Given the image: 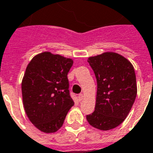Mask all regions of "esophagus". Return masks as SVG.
Here are the masks:
<instances>
[{
    "mask_svg": "<svg viewBox=\"0 0 153 153\" xmlns=\"http://www.w3.org/2000/svg\"><path fill=\"white\" fill-rule=\"evenodd\" d=\"M83 98H84V95L82 94H79L78 95V100H79V101H81V100H83Z\"/></svg>",
    "mask_w": 153,
    "mask_h": 153,
    "instance_id": "esophagus-1",
    "label": "esophagus"
}]
</instances>
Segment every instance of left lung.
<instances>
[{
  "label": "left lung",
  "mask_w": 153,
  "mask_h": 153,
  "mask_svg": "<svg viewBox=\"0 0 153 153\" xmlns=\"http://www.w3.org/2000/svg\"><path fill=\"white\" fill-rule=\"evenodd\" d=\"M88 62L96 78L97 94L94 111L86 119L101 131L116 128L128 116L137 97L133 66L123 56L112 52L90 57Z\"/></svg>",
  "instance_id": "8db88e82"
}]
</instances>
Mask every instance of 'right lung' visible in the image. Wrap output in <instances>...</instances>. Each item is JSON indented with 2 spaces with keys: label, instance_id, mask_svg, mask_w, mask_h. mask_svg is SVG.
Here are the masks:
<instances>
[{
  "label": "right lung",
  "instance_id": "right-lung-1",
  "mask_svg": "<svg viewBox=\"0 0 153 153\" xmlns=\"http://www.w3.org/2000/svg\"><path fill=\"white\" fill-rule=\"evenodd\" d=\"M74 61L50 52H43L30 61L22 82L26 114L38 130L57 131L74 105L69 94L68 73Z\"/></svg>",
  "mask_w": 153,
  "mask_h": 153
}]
</instances>
